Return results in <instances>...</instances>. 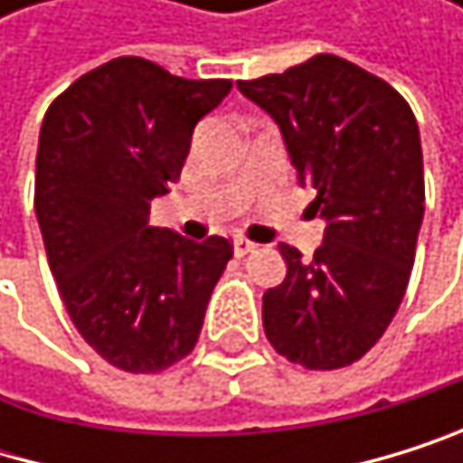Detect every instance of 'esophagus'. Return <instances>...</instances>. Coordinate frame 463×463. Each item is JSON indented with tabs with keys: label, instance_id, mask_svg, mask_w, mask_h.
I'll list each match as a JSON object with an SVG mask.
<instances>
[{
	"label": "esophagus",
	"instance_id": "obj_1",
	"mask_svg": "<svg viewBox=\"0 0 463 463\" xmlns=\"http://www.w3.org/2000/svg\"><path fill=\"white\" fill-rule=\"evenodd\" d=\"M258 250V244H252V241H247V239H236L233 241V252L239 255V258H244V255H250V252H255Z\"/></svg>",
	"mask_w": 463,
	"mask_h": 463
}]
</instances>
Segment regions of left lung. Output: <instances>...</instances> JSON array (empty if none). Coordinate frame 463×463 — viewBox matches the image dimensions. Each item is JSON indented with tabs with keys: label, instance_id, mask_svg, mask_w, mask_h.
I'll return each mask as SVG.
<instances>
[{
	"label": "left lung",
	"instance_id": "8db88e82",
	"mask_svg": "<svg viewBox=\"0 0 463 463\" xmlns=\"http://www.w3.org/2000/svg\"><path fill=\"white\" fill-rule=\"evenodd\" d=\"M236 85L278 121L327 222L311 260L280 244L286 280L263 294L266 339L306 369L347 366L386 333L411 278L425 213L417 118L386 80L335 55Z\"/></svg>",
	"mask_w": 463,
	"mask_h": 463
}]
</instances>
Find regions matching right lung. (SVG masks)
I'll return each mask as SVG.
<instances>
[{"label": "right lung", "instance_id": "right-lung-1", "mask_svg": "<svg viewBox=\"0 0 463 463\" xmlns=\"http://www.w3.org/2000/svg\"><path fill=\"white\" fill-rule=\"evenodd\" d=\"M230 80L175 77L113 58L49 105L35 157V213L63 306L108 364L155 375L200 339L233 244H203L149 224V203L177 183L191 133Z\"/></svg>", "mask_w": 463, "mask_h": 463}]
</instances>
